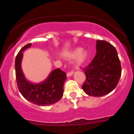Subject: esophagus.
Masks as SVG:
<instances>
[{"mask_svg": "<svg viewBox=\"0 0 134 134\" xmlns=\"http://www.w3.org/2000/svg\"><path fill=\"white\" fill-rule=\"evenodd\" d=\"M73 73H74V70H71L68 71V72H67V76H68V77H69V76H70L72 75Z\"/></svg>", "mask_w": 134, "mask_h": 134, "instance_id": "34e87169", "label": "esophagus"}]
</instances>
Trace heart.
<instances>
[{"mask_svg": "<svg viewBox=\"0 0 134 134\" xmlns=\"http://www.w3.org/2000/svg\"><path fill=\"white\" fill-rule=\"evenodd\" d=\"M66 56L68 58H73L74 57H76V62L78 65H80L86 61L88 58V54L85 51H82L81 48H76Z\"/></svg>", "mask_w": 134, "mask_h": 134, "instance_id": "b5f03b06", "label": "heart"}]
</instances>
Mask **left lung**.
<instances>
[{"instance_id": "8db88e82", "label": "left lung", "mask_w": 134, "mask_h": 134, "mask_svg": "<svg viewBox=\"0 0 134 134\" xmlns=\"http://www.w3.org/2000/svg\"><path fill=\"white\" fill-rule=\"evenodd\" d=\"M86 80L82 88L88 95L101 97L115 88L121 74L117 50L105 40L97 41V54L88 66L82 69Z\"/></svg>"}]
</instances>
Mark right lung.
I'll use <instances>...</instances> for the list:
<instances>
[{
	"label": "right lung",
	"mask_w": 134,
	"mask_h": 134,
	"mask_svg": "<svg viewBox=\"0 0 134 134\" xmlns=\"http://www.w3.org/2000/svg\"><path fill=\"white\" fill-rule=\"evenodd\" d=\"M31 46V43H28L23 47L15 58V74L19 90L25 99L35 105L46 106L55 103L63 96L66 73L60 68H57L51 72L43 82L40 84L29 82L25 79L21 63L23 52Z\"/></svg>",
	"instance_id": "right-lung-1"
}]
</instances>
